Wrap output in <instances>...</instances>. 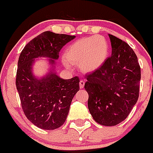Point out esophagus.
<instances>
[{
  "mask_svg": "<svg viewBox=\"0 0 153 153\" xmlns=\"http://www.w3.org/2000/svg\"><path fill=\"white\" fill-rule=\"evenodd\" d=\"M79 88L80 89H82V88H83V87H84V84H85V82L83 81V80H80L79 81Z\"/></svg>",
  "mask_w": 153,
  "mask_h": 153,
  "instance_id": "esophagus-1",
  "label": "esophagus"
}]
</instances>
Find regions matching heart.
I'll return each mask as SVG.
<instances>
[{
  "instance_id": "obj_1",
  "label": "heart",
  "mask_w": 153,
  "mask_h": 153,
  "mask_svg": "<svg viewBox=\"0 0 153 153\" xmlns=\"http://www.w3.org/2000/svg\"><path fill=\"white\" fill-rule=\"evenodd\" d=\"M108 55V43L103 36L83 38L66 48L63 64L68 69H71L72 64H78L82 71L93 73L105 63Z\"/></svg>"
}]
</instances>
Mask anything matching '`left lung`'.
I'll return each instance as SVG.
<instances>
[{"mask_svg":"<svg viewBox=\"0 0 153 153\" xmlns=\"http://www.w3.org/2000/svg\"><path fill=\"white\" fill-rule=\"evenodd\" d=\"M111 56L86 76L88 109L100 125L114 126L128 116L139 98L141 69L135 52L125 42L108 34Z\"/></svg>","mask_w":153,"mask_h":153,"instance_id":"8db88e82","label":"left lung"}]
</instances>
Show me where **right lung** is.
Wrapping results in <instances>:
<instances>
[{
  "mask_svg": "<svg viewBox=\"0 0 153 153\" xmlns=\"http://www.w3.org/2000/svg\"><path fill=\"white\" fill-rule=\"evenodd\" d=\"M74 38L49 31L42 32L25 46L18 59L16 87L22 109L27 118L39 128L54 130L63 125L72 100L79 90L78 76L64 79L56 72L59 51ZM40 58L46 59L49 68L46 74L38 77L33 68Z\"/></svg>",
  "mask_w": 153,
  "mask_h": 153,
  "instance_id": "right-lung-1",
  "label": "right lung"
}]
</instances>
